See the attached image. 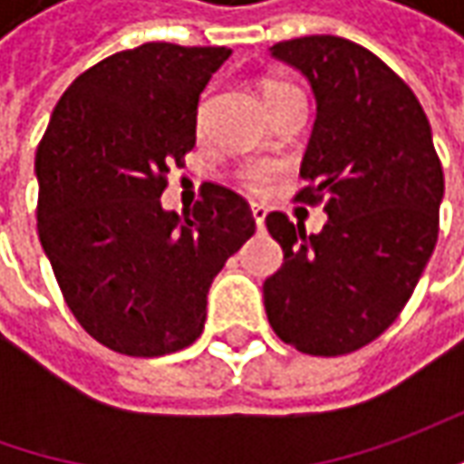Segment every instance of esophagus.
Segmentation results:
<instances>
[{
    "instance_id": "1",
    "label": "esophagus",
    "mask_w": 464,
    "mask_h": 464,
    "mask_svg": "<svg viewBox=\"0 0 464 464\" xmlns=\"http://www.w3.org/2000/svg\"><path fill=\"white\" fill-rule=\"evenodd\" d=\"M253 219H256V227H258V229L266 227V208H263V206H253Z\"/></svg>"
}]
</instances>
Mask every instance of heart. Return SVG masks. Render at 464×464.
<instances>
[{
	"label": "heart",
	"mask_w": 464,
	"mask_h": 464,
	"mask_svg": "<svg viewBox=\"0 0 464 464\" xmlns=\"http://www.w3.org/2000/svg\"><path fill=\"white\" fill-rule=\"evenodd\" d=\"M292 92H299L295 84H289V82H278V80H266L260 84V95H263V102H266V108L271 105V102H276L278 98H284V95H292ZM268 169L263 168H250V169H242L240 175H237V180L242 183V188H247V190H253V193H258L266 188L268 183Z\"/></svg>",
	"instance_id": "b5f03b06"
}]
</instances>
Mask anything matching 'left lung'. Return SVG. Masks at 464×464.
I'll return each mask as SVG.
<instances>
[{
	"label": "left lung",
	"mask_w": 464,
	"mask_h": 464,
	"mask_svg": "<svg viewBox=\"0 0 464 464\" xmlns=\"http://www.w3.org/2000/svg\"><path fill=\"white\" fill-rule=\"evenodd\" d=\"M271 56L310 82L317 118L296 201H325L328 224L304 235L266 217L284 263L263 284L268 323L302 353L341 356L372 343L411 299L439 237L444 172L413 90L364 45L304 35Z\"/></svg>",
	"instance_id": "obj_1"
}]
</instances>
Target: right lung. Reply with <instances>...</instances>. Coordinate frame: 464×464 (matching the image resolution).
<instances>
[{
	"mask_svg": "<svg viewBox=\"0 0 464 464\" xmlns=\"http://www.w3.org/2000/svg\"><path fill=\"white\" fill-rule=\"evenodd\" d=\"M224 45L144 44L69 84L35 152L38 237L63 299L98 343L126 356L190 346L206 295L253 237L240 193L204 183L183 214L160 204L196 147V113Z\"/></svg>",
	"mask_w": 464,
	"mask_h": 464,
	"instance_id": "1",
	"label": "right lung"
}]
</instances>
